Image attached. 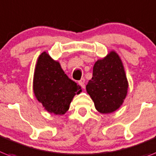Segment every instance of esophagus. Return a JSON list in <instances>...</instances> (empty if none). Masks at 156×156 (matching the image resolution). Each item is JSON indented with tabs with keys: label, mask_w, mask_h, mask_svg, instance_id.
<instances>
[{
	"label": "esophagus",
	"mask_w": 156,
	"mask_h": 156,
	"mask_svg": "<svg viewBox=\"0 0 156 156\" xmlns=\"http://www.w3.org/2000/svg\"><path fill=\"white\" fill-rule=\"evenodd\" d=\"M79 84L81 86V87H82V88H84V87H85V84H84V80L81 79L79 81Z\"/></svg>",
	"instance_id": "obj_1"
}]
</instances>
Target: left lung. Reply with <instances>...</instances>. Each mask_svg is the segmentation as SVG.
<instances>
[{
	"label": "left lung",
	"mask_w": 156,
	"mask_h": 156,
	"mask_svg": "<svg viewBox=\"0 0 156 156\" xmlns=\"http://www.w3.org/2000/svg\"><path fill=\"white\" fill-rule=\"evenodd\" d=\"M128 82L119 55L112 51L93 66L92 78L86 85L95 108L103 114L116 111L127 93Z\"/></svg>",
	"instance_id": "obj_1"
}]
</instances>
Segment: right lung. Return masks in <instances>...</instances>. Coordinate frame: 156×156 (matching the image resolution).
<instances>
[{
	"mask_svg": "<svg viewBox=\"0 0 156 156\" xmlns=\"http://www.w3.org/2000/svg\"><path fill=\"white\" fill-rule=\"evenodd\" d=\"M33 92L46 111L64 115L74 96L80 93L81 87L69 79L60 63L44 52L37 59L35 68Z\"/></svg>",
	"mask_w": 156,
	"mask_h": 156,
	"instance_id": "right-lung-1",
	"label": "right lung"
}]
</instances>
